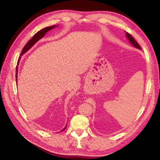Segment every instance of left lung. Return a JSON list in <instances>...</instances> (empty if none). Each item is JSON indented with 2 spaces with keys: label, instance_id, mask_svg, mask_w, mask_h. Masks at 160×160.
Masks as SVG:
<instances>
[{
  "label": "left lung",
  "instance_id": "1",
  "mask_svg": "<svg viewBox=\"0 0 160 160\" xmlns=\"http://www.w3.org/2000/svg\"><path fill=\"white\" fill-rule=\"evenodd\" d=\"M126 35H127V37L128 38V39L129 40V41L131 42V43L132 44V45L136 47V48H138V49H141L140 46L139 45V44L136 42V40H135L134 39L133 37H132V36L130 34V33H128V32H126Z\"/></svg>",
  "mask_w": 160,
  "mask_h": 160
}]
</instances>
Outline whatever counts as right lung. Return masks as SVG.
Instances as JSON below:
<instances>
[{"label": "right lung", "mask_w": 160, "mask_h": 160, "mask_svg": "<svg viewBox=\"0 0 160 160\" xmlns=\"http://www.w3.org/2000/svg\"><path fill=\"white\" fill-rule=\"evenodd\" d=\"M56 27V25H53V26H50V27H47V28H43L42 29L40 30V31H38V32H37L36 33H35L34 36H33L32 38L30 39L29 41L28 42V43L26 44L25 46L24 47V48L22 49V52L21 53H20V55H22V54L25 53L27 51H28L31 47L34 45V44L38 41V40H40V38H42V37L45 36V33L49 31V30H51L52 29ZM19 60H20V58H18V62H19ZM17 72H18V66H16V80H17ZM66 127L64 128L62 131H64L66 129Z\"/></svg>", "instance_id": "obj_1"}]
</instances>
